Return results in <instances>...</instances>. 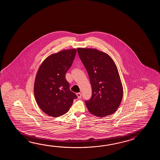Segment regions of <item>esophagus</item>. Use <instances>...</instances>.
I'll list each match as a JSON object with an SVG mask.
<instances>
[{
    "mask_svg": "<svg viewBox=\"0 0 160 160\" xmlns=\"http://www.w3.org/2000/svg\"><path fill=\"white\" fill-rule=\"evenodd\" d=\"M77 97H78V98L79 99L81 98L82 94L81 92H78V93H77Z\"/></svg>",
    "mask_w": 160,
    "mask_h": 160,
    "instance_id": "1",
    "label": "esophagus"
}]
</instances>
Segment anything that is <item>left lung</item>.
<instances>
[{
	"mask_svg": "<svg viewBox=\"0 0 160 160\" xmlns=\"http://www.w3.org/2000/svg\"><path fill=\"white\" fill-rule=\"evenodd\" d=\"M82 62L88 73L92 88L91 98L85 101L88 112L103 117L116 112L121 102L122 85L115 63L103 52L78 48Z\"/></svg>",
	"mask_w": 160,
	"mask_h": 160,
	"instance_id": "1",
	"label": "left lung"
}]
</instances>
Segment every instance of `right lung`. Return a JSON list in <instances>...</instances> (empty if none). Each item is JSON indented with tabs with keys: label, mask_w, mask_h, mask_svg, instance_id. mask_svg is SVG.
<instances>
[{
	"label": "right lung",
	"mask_w": 160,
	"mask_h": 160,
	"mask_svg": "<svg viewBox=\"0 0 160 160\" xmlns=\"http://www.w3.org/2000/svg\"><path fill=\"white\" fill-rule=\"evenodd\" d=\"M77 50H62L48 57L41 65L34 83V95L41 110L51 117L68 112L74 99L65 75L75 58Z\"/></svg>",
	"instance_id": "right-lung-1"
}]
</instances>
